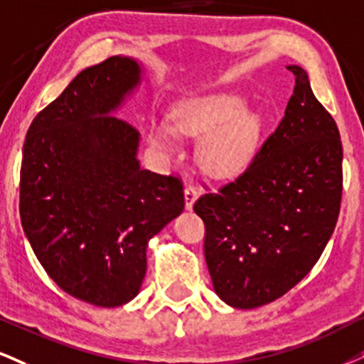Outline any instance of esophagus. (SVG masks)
I'll return each mask as SVG.
<instances>
[{"label": "esophagus", "mask_w": 364, "mask_h": 364, "mask_svg": "<svg viewBox=\"0 0 364 364\" xmlns=\"http://www.w3.org/2000/svg\"><path fill=\"white\" fill-rule=\"evenodd\" d=\"M183 194H186V208L191 209L192 205H194L197 197H199V189H197L196 186H187Z\"/></svg>", "instance_id": "esophagus-1"}]
</instances>
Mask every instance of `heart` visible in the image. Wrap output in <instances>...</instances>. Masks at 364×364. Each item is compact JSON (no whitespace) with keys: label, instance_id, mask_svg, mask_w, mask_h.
I'll list each match as a JSON object with an SVG mask.
<instances>
[{"label":"heart","instance_id":"heart-1","mask_svg":"<svg viewBox=\"0 0 364 364\" xmlns=\"http://www.w3.org/2000/svg\"><path fill=\"white\" fill-rule=\"evenodd\" d=\"M172 129L187 136H203L199 160L209 173L226 177L240 172L257 148L262 119L257 113L243 109V101L231 94H213L183 102L172 113ZM151 145L172 154L175 143L170 129L151 128Z\"/></svg>","mask_w":364,"mask_h":364}]
</instances>
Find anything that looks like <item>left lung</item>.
<instances>
[{
    "label": "left lung",
    "mask_w": 364,
    "mask_h": 364,
    "mask_svg": "<svg viewBox=\"0 0 364 364\" xmlns=\"http://www.w3.org/2000/svg\"><path fill=\"white\" fill-rule=\"evenodd\" d=\"M285 116L232 182L196 200L214 290L237 309L280 299L312 270L333 236L343 197L338 124L302 67Z\"/></svg>",
    "instance_id": "1"
}]
</instances>
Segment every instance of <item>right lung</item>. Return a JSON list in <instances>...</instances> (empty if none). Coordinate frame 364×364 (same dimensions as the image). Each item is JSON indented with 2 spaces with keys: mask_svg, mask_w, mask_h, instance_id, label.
I'll use <instances>...</instances> for the list:
<instances>
[{
  "mask_svg": "<svg viewBox=\"0 0 364 364\" xmlns=\"http://www.w3.org/2000/svg\"><path fill=\"white\" fill-rule=\"evenodd\" d=\"M140 65L109 57L87 67L31 121L20 168V219L62 290L97 307L140 291L146 245L183 209L177 175L140 168V133L113 116Z\"/></svg>",
  "mask_w": 364,
  "mask_h": 364,
  "instance_id": "obj_1",
  "label": "right lung"
}]
</instances>
